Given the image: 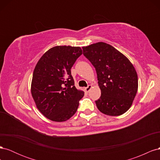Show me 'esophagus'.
I'll return each mask as SVG.
<instances>
[{"mask_svg":"<svg viewBox=\"0 0 160 160\" xmlns=\"http://www.w3.org/2000/svg\"><path fill=\"white\" fill-rule=\"evenodd\" d=\"M91 88H92V85H89L88 87H87V88H85V91L86 92H89L90 91V89H91Z\"/></svg>","mask_w":160,"mask_h":160,"instance_id":"1","label":"esophagus"}]
</instances>
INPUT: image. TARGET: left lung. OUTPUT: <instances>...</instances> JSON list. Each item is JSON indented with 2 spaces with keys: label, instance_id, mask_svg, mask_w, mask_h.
Segmentation results:
<instances>
[{
  "label": "left lung",
  "instance_id": "1",
  "mask_svg": "<svg viewBox=\"0 0 160 160\" xmlns=\"http://www.w3.org/2000/svg\"><path fill=\"white\" fill-rule=\"evenodd\" d=\"M83 51L98 75L101 95L95 101L97 108L111 116L126 112L138 88V75L132 62L113 47L103 42L84 47Z\"/></svg>",
  "mask_w": 160,
  "mask_h": 160
}]
</instances>
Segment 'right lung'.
Wrapping results in <instances>:
<instances>
[{
  "label": "right lung",
  "mask_w": 160,
  "mask_h": 160,
  "mask_svg": "<svg viewBox=\"0 0 160 160\" xmlns=\"http://www.w3.org/2000/svg\"><path fill=\"white\" fill-rule=\"evenodd\" d=\"M82 53L79 47H54L36 65L31 94L37 108L47 118L61 122L76 113L84 92L75 88L71 69Z\"/></svg>",
  "instance_id": "1"
}]
</instances>
